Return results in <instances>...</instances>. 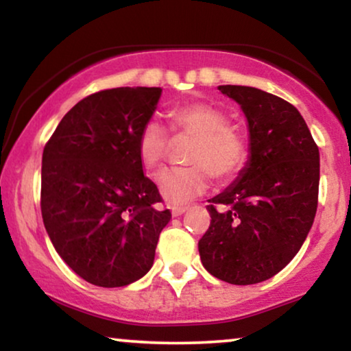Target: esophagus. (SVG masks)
Listing matches in <instances>:
<instances>
[{"instance_id": "esophagus-1", "label": "esophagus", "mask_w": 351, "mask_h": 351, "mask_svg": "<svg viewBox=\"0 0 351 351\" xmlns=\"http://www.w3.org/2000/svg\"><path fill=\"white\" fill-rule=\"evenodd\" d=\"M186 209H189L186 206H172L171 213H172V215H174V217H179V215L184 214Z\"/></svg>"}]
</instances>
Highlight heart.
I'll return each mask as SVG.
<instances>
[{"instance_id": "b5f03b06", "label": "heart", "mask_w": 351, "mask_h": 351, "mask_svg": "<svg viewBox=\"0 0 351 351\" xmlns=\"http://www.w3.org/2000/svg\"><path fill=\"white\" fill-rule=\"evenodd\" d=\"M171 128L177 134H189L195 141L186 152L189 166L172 167L158 176L161 195L171 204H185L204 193L213 174L228 179L241 169L246 161V145L237 132L228 128V119L208 104H189L171 112ZM169 137L166 128L155 119L143 124L137 136V155L142 166L155 171L165 161Z\"/></svg>"}]
</instances>
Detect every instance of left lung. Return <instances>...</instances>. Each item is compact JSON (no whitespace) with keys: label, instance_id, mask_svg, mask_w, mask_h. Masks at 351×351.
Wrapping results in <instances>:
<instances>
[{"label":"left lung","instance_id":"1","mask_svg":"<svg viewBox=\"0 0 351 351\" xmlns=\"http://www.w3.org/2000/svg\"><path fill=\"white\" fill-rule=\"evenodd\" d=\"M219 90L246 117L249 156L237 180L209 199L210 225L198 251L213 276L256 285L295 257L313 225L319 150L299 110L285 99L251 86Z\"/></svg>","mask_w":351,"mask_h":351}]
</instances>
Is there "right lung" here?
I'll list each match as a JSON object with an SVG mask.
<instances>
[{
    "mask_svg": "<svg viewBox=\"0 0 351 351\" xmlns=\"http://www.w3.org/2000/svg\"><path fill=\"white\" fill-rule=\"evenodd\" d=\"M161 88H114L80 100L43 152L41 214L56 251L76 275L128 286L155 261L169 209L143 174L137 136Z\"/></svg>",
    "mask_w": 351,
    "mask_h": 351,
    "instance_id": "right-lung-1",
    "label": "right lung"
}]
</instances>
